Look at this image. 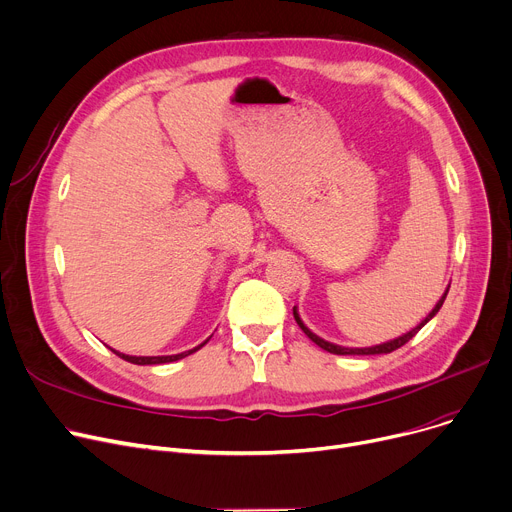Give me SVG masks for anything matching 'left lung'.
Returning <instances> with one entry per match:
<instances>
[{"label": "left lung", "mask_w": 512, "mask_h": 512, "mask_svg": "<svg viewBox=\"0 0 512 512\" xmlns=\"http://www.w3.org/2000/svg\"><path fill=\"white\" fill-rule=\"evenodd\" d=\"M449 288L451 286H447V290H445V294L440 296V300L434 304V309L426 315V319L420 323V325H416L414 329H410L407 333H403V335H399V337H395V339H391V342H385V344H379V346H370V348H344V346H337V344H331V342H325V339H321L319 335H315L309 327H306L304 323H302V319H300V315H298V311H296V306H294V319H296V323H298V327L306 333V337H311L313 342L319 346V348H323V350H327L329 354H339V356H370V354H389V352H393V350H397V348H401V346H405L407 342H410V339L440 311V306H442V302H445V298H447V294H449Z\"/></svg>", "instance_id": "8db88e82"}]
</instances>
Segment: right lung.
I'll return each mask as SVG.
<instances>
[{
  "label": "right lung",
  "mask_w": 512,
  "mask_h": 512,
  "mask_svg": "<svg viewBox=\"0 0 512 512\" xmlns=\"http://www.w3.org/2000/svg\"><path fill=\"white\" fill-rule=\"evenodd\" d=\"M208 344V339L203 344H199L197 348H193V350H187V352H181V354H173V356H129V354H121V352H117V350H113L119 358H123V360H127V362H131V364H142V366H146V364H166V362H177V360H181V358H185V356H189V354H193V352H197L201 346H206Z\"/></svg>",
  "instance_id": "add662e5"
}]
</instances>
